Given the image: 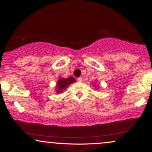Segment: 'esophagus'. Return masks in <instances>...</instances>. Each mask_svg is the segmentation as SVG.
<instances>
[{"label": "esophagus", "mask_w": 152, "mask_h": 152, "mask_svg": "<svg viewBox=\"0 0 152 152\" xmlns=\"http://www.w3.org/2000/svg\"><path fill=\"white\" fill-rule=\"evenodd\" d=\"M78 82H82L83 81V78H82L81 77H79V78H78Z\"/></svg>", "instance_id": "esophagus-1"}]
</instances>
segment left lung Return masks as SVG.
Listing matches in <instances>:
<instances>
[{
	"instance_id": "8db88e82",
	"label": "left lung",
	"mask_w": 152,
	"mask_h": 152,
	"mask_svg": "<svg viewBox=\"0 0 152 152\" xmlns=\"http://www.w3.org/2000/svg\"><path fill=\"white\" fill-rule=\"evenodd\" d=\"M94 87H95V88H99V86H97V85H95V84H94Z\"/></svg>"
}]
</instances>
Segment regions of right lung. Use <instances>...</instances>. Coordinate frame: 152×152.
I'll return each instance as SVG.
<instances>
[{
  "label": "right lung",
  "mask_w": 152,
  "mask_h": 152,
  "mask_svg": "<svg viewBox=\"0 0 152 152\" xmlns=\"http://www.w3.org/2000/svg\"><path fill=\"white\" fill-rule=\"evenodd\" d=\"M76 82V79L72 76H69L67 78H59L58 80L56 82V94L62 93L64 91L66 90L69 85L71 83Z\"/></svg>",
  "instance_id": "add662e5"
}]
</instances>
